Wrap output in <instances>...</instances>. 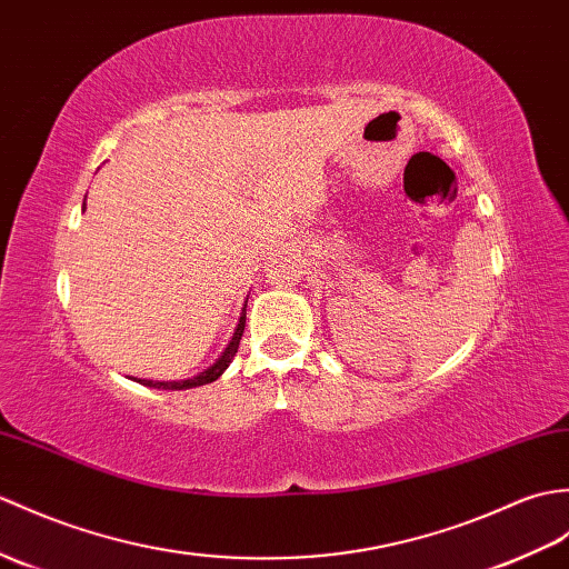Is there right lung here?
I'll return each mask as SVG.
<instances>
[{
	"instance_id": "obj_1",
	"label": "right lung",
	"mask_w": 569,
	"mask_h": 569,
	"mask_svg": "<svg viewBox=\"0 0 569 569\" xmlns=\"http://www.w3.org/2000/svg\"><path fill=\"white\" fill-rule=\"evenodd\" d=\"M244 320H247V302H244L242 315H240V322H237V329H234V335H232V339H230L228 349H224L220 359H218L213 366H210V368H206L203 373H198V376H193V378H189V380H171V382H164V380H162V382H160V380H138V382H142V386H148V388H162V390H187V388L206 386V382H213V380H218V378L222 376L224 368L230 366V361H232V356L237 353V349H240V339H242V335H244Z\"/></svg>"
}]
</instances>
